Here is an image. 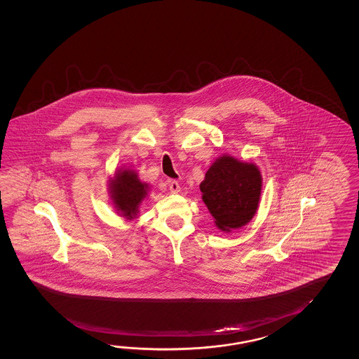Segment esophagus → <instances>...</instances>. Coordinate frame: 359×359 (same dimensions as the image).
Segmentation results:
<instances>
[{"label": "esophagus", "mask_w": 359, "mask_h": 359, "mask_svg": "<svg viewBox=\"0 0 359 359\" xmlns=\"http://www.w3.org/2000/svg\"><path fill=\"white\" fill-rule=\"evenodd\" d=\"M169 189H170L171 193L177 194V193L180 191V185H179V182H175V180H170V182H169Z\"/></svg>", "instance_id": "1"}]
</instances>
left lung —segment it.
Here are the masks:
<instances>
[{"mask_svg":"<svg viewBox=\"0 0 359 359\" xmlns=\"http://www.w3.org/2000/svg\"><path fill=\"white\" fill-rule=\"evenodd\" d=\"M262 184V174L254 163L224 154L210 165L200 182V191L217 229L230 233L253 219L258 210Z\"/></svg>","mask_w":359,"mask_h":359,"instance_id":"1","label":"left lung"}]
</instances>
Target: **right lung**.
Wrapping results in <instances>:
<instances>
[{
	"instance_id": "obj_1",
	"label": "right lung",
	"mask_w": 359,
	"mask_h": 359,
	"mask_svg": "<svg viewBox=\"0 0 359 359\" xmlns=\"http://www.w3.org/2000/svg\"><path fill=\"white\" fill-rule=\"evenodd\" d=\"M109 196L112 205L126 220L139 217V208L150 191L147 182H142L134 169L120 168L109 180Z\"/></svg>"
}]
</instances>
